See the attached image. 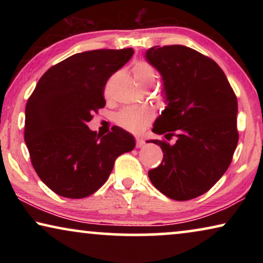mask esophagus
I'll use <instances>...</instances> for the list:
<instances>
[{
    "label": "esophagus",
    "instance_id": "esophagus-1",
    "mask_svg": "<svg viewBox=\"0 0 263 263\" xmlns=\"http://www.w3.org/2000/svg\"><path fill=\"white\" fill-rule=\"evenodd\" d=\"M135 145H136V148H140V147H142L143 145H145V141H143L142 139L138 138V139H136V143H135Z\"/></svg>",
    "mask_w": 263,
    "mask_h": 263
}]
</instances>
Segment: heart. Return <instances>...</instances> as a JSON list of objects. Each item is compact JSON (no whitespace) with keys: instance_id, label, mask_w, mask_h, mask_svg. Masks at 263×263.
<instances>
[{"instance_id":"b5f03b06","label":"heart","mask_w":263,"mask_h":263,"mask_svg":"<svg viewBox=\"0 0 263 263\" xmlns=\"http://www.w3.org/2000/svg\"><path fill=\"white\" fill-rule=\"evenodd\" d=\"M133 75L140 85L153 82L156 78L152 66L145 61H139L134 64ZM153 117V110L148 106H127L118 111L115 116V122L125 130L130 133H141L152 122Z\"/></svg>"}]
</instances>
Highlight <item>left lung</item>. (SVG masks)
Segmentation results:
<instances>
[{
	"instance_id": "obj_1",
	"label": "left lung",
	"mask_w": 263,
	"mask_h": 263,
	"mask_svg": "<svg viewBox=\"0 0 263 263\" xmlns=\"http://www.w3.org/2000/svg\"><path fill=\"white\" fill-rule=\"evenodd\" d=\"M146 59L164 80L167 106L152 140L164 153L148 171L152 184L172 200L186 201L208 192L228 170L238 143L237 97L220 67L184 45L153 46Z\"/></svg>"
}]
</instances>
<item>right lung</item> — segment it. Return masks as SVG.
Instances as JSON below:
<instances>
[{
    "mask_svg": "<svg viewBox=\"0 0 263 263\" xmlns=\"http://www.w3.org/2000/svg\"><path fill=\"white\" fill-rule=\"evenodd\" d=\"M133 53L132 48L75 53L39 79L26 104L24 138L32 166L53 193L69 199L92 195L115 160L135 147L133 135L120 127L104 136L87 127L105 106L106 81Z\"/></svg>",
    "mask_w": 263,
    "mask_h": 263,
    "instance_id": "add662e5",
    "label": "right lung"
}]
</instances>
